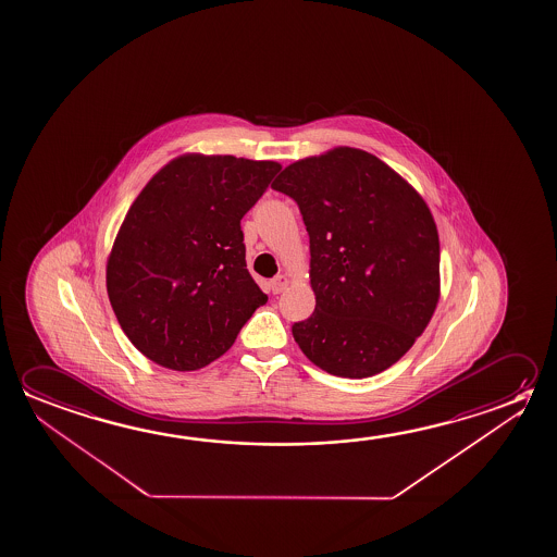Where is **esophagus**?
<instances>
[{
	"label": "esophagus",
	"instance_id": "34e87169",
	"mask_svg": "<svg viewBox=\"0 0 557 557\" xmlns=\"http://www.w3.org/2000/svg\"><path fill=\"white\" fill-rule=\"evenodd\" d=\"M287 285H289V277L285 274L275 275L274 280L270 282V287H272V292H274L275 295L282 293Z\"/></svg>",
	"mask_w": 557,
	"mask_h": 557
}]
</instances>
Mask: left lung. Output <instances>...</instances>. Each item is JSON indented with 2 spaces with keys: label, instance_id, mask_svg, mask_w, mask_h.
<instances>
[{
  "label": "left lung",
  "instance_id": "1",
  "mask_svg": "<svg viewBox=\"0 0 557 557\" xmlns=\"http://www.w3.org/2000/svg\"><path fill=\"white\" fill-rule=\"evenodd\" d=\"M272 188L301 210L317 307L293 337L322 371L366 379L394 366L438 302L428 203L379 157L336 147L283 169Z\"/></svg>",
  "mask_w": 557,
  "mask_h": 557
}]
</instances>
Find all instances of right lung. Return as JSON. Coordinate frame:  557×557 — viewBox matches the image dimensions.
I'll return each instance as SVG.
<instances>
[{
	"label": "right lung",
	"instance_id": "add662e5",
	"mask_svg": "<svg viewBox=\"0 0 557 557\" xmlns=\"http://www.w3.org/2000/svg\"><path fill=\"white\" fill-rule=\"evenodd\" d=\"M280 171L275 161L188 153L139 191L110 250L107 292L147 359L173 371L210 366L265 305L240 220Z\"/></svg>",
	"mask_w": 557,
	"mask_h": 557
}]
</instances>
